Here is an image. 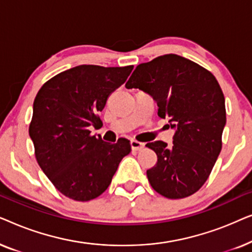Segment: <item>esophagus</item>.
<instances>
[{"label": "esophagus", "instance_id": "esophagus-1", "mask_svg": "<svg viewBox=\"0 0 252 252\" xmlns=\"http://www.w3.org/2000/svg\"><path fill=\"white\" fill-rule=\"evenodd\" d=\"M143 147H144V144L139 142V141L130 140V148H132V150H135V151L140 150V149H142Z\"/></svg>", "mask_w": 252, "mask_h": 252}]
</instances>
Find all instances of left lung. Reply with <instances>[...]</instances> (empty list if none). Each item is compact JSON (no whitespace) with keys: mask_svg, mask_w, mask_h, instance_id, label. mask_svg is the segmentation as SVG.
<instances>
[{"mask_svg":"<svg viewBox=\"0 0 252 252\" xmlns=\"http://www.w3.org/2000/svg\"><path fill=\"white\" fill-rule=\"evenodd\" d=\"M125 87L155 99L158 116L168 118L173 143H147L157 163L147 171L151 187L171 199L184 198L208 180L221 151L225 97L211 72L190 60L168 54L137 65Z\"/></svg>","mask_w":252,"mask_h":252,"instance_id":"left-lung-1","label":"left lung"}]
</instances>
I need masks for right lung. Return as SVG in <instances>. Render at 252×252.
I'll return each instance as SVG.
<instances>
[{"mask_svg": "<svg viewBox=\"0 0 252 252\" xmlns=\"http://www.w3.org/2000/svg\"><path fill=\"white\" fill-rule=\"evenodd\" d=\"M132 70L133 65H79L55 75L36 94L29 129L36 160L66 197L80 202L98 197L130 153L128 140L111 144L89 129L101 128L98 112Z\"/></svg>", "mask_w": 252, "mask_h": 252, "instance_id": "obj_1", "label": "right lung"}]
</instances>
